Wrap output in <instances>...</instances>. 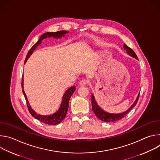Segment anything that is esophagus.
Wrapping results in <instances>:
<instances>
[{
    "instance_id": "esophagus-1",
    "label": "esophagus",
    "mask_w": 160,
    "mask_h": 160,
    "mask_svg": "<svg viewBox=\"0 0 160 160\" xmlns=\"http://www.w3.org/2000/svg\"><path fill=\"white\" fill-rule=\"evenodd\" d=\"M88 81L87 80H85V79H83V80H82L80 82V85L81 86H84V85H87V84H88Z\"/></svg>"
}]
</instances>
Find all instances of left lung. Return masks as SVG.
<instances>
[{"label":"left lung","mask_w":160,"mask_h":160,"mask_svg":"<svg viewBox=\"0 0 160 160\" xmlns=\"http://www.w3.org/2000/svg\"><path fill=\"white\" fill-rule=\"evenodd\" d=\"M123 48L125 50H126L127 52L131 56L135 58V59H138V56H137L136 54L135 53V52L131 49L125 43L123 45ZM139 94L138 95V98H137L135 101L134 102V103L132 104V106L125 112L120 113V114H111V113H109V112H106L104 111H103L97 104L94 96L93 94H92V97H91V99H92V110L94 112L95 115L98 117L99 119H100L101 121H103L104 122H117L118 120H120L121 119H122L124 117H125V115L127 114H128L130 110L136 105L137 102L138 101L139 98Z\"/></svg>","instance_id":"obj_1"}]
</instances>
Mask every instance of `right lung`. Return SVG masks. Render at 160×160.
I'll return each instance as SVG.
<instances>
[{"instance_id": "obj_1", "label": "right lung", "mask_w": 160, "mask_h": 160, "mask_svg": "<svg viewBox=\"0 0 160 160\" xmlns=\"http://www.w3.org/2000/svg\"><path fill=\"white\" fill-rule=\"evenodd\" d=\"M68 32L67 31H64V30H62V31H58L57 32H47L43 33L42 35H41V37H40V39L38 40V42L33 45V46L30 49V51H28L27 57L25 58V62L27 61V59H28V58L32 55V54L33 53V51L35 50V49L37 48V47H38V45L42 43V40L45 38L47 37H54V38H59V37H61L62 36H64V34L68 33ZM22 77V82H21V86L22 88V93H23L25 99L27 101V107L28 109V111L30 112V113L32 115V117H33L37 119L38 120L40 121L41 122L48 124V125H58L59 123H60L66 117V113L68 109V106H69V101L70 99L72 96V95L73 94V93L75 92V87L73 86L72 87H70L69 89H68L64 94L63 95V98H62V101L61 102V105L59 109V110L55 112L54 114L52 115H49V116H42L40 115H38L30 107L29 102L27 100V98L26 96V94L23 90V78Z\"/></svg>"}]
</instances>
